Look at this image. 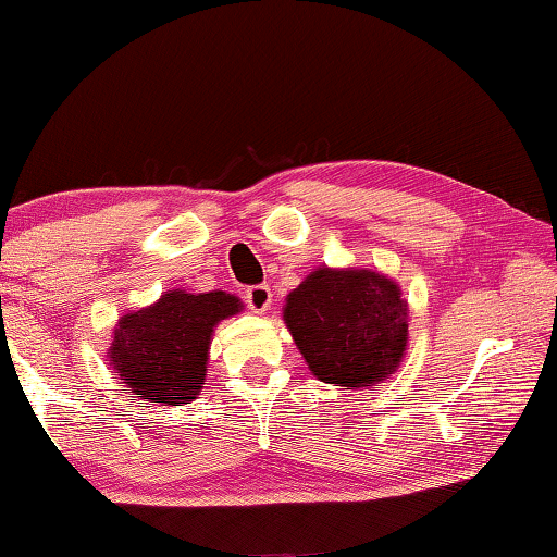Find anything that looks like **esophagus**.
<instances>
[{
	"label": "esophagus",
	"mask_w": 557,
	"mask_h": 557,
	"mask_svg": "<svg viewBox=\"0 0 557 557\" xmlns=\"http://www.w3.org/2000/svg\"><path fill=\"white\" fill-rule=\"evenodd\" d=\"M245 305H248L252 312H268L270 305H272V292L268 285H252L245 289Z\"/></svg>",
	"instance_id": "obj_1"
}]
</instances>
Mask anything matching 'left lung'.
Returning a JSON list of instances; mask_svg holds the SVG:
<instances>
[{
	"instance_id": "8db88e82",
	"label": "left lung",
	"mask_w": 557,
	"mask_h": 557,
	"mask_svg": "<svg viewBox=\"0 0 557 557\" xmlns=\"http://www.w3.org/2000/svg\"><path fill=\"white\" fill-rule=\"evenodd\" d=\"M282 314L309 371L344 391L388 379L408 346V301L373 270L317 268Z\"/></svg>"
}]
</instances>
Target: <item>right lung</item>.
<instances>
[{"instance_id":"add662e5","label":"right lung","mask_w":557,"mask_h":557,"mask_svg":"<svg viewBox=\"0 0 557 557\" xmlns=\"http://www.w3.org/2000/svg\"><path fill=\"white\" fill-rule=\"evenodd\" d=\"M240 309L243 301L221 289H169L154 305L120 317L110 369L139 400L191 403L203 388L213 326Z\"/></svg>"}]
</instances>
